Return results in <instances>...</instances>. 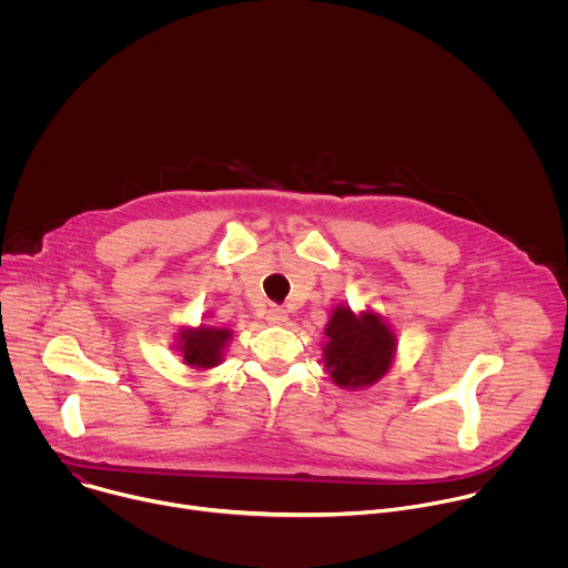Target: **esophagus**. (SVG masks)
I'll use <instances>...</instances> for the list:
<instances>
[{
  "label": "esophagus",
  "instance_id": "1",
  "mask_svg": "<svg viewBox=\"0 0 568 568\" xmlns=\"http://www.w3.org/2000/svg\"><path fill=\"white\" fill-rule=\"evenodd\" d=\"M267 321L272 323V326H283V323L287 321V312L283 307H278V305H272L267 310Z\"/></svg>",
  "mask_w": 568,
  "mask_h": 568
}]
</instances>
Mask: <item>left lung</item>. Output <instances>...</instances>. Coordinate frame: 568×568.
<instances>
[{
    "label": "left lung",
    "mask_w": 568,
    "mask_h": 568,
    "mask_svg": "<svg viewBox=\"0 0 568 568\" xmlns=\"http://www.w3.org/2000/svg\"><path fill=\"white\" fill-rule=\"evenodd\" d=\"M323 364L342 388H364L384 377L393 364L397 339L384 318L371 310L355 314L337 305L326 326Z\"/></svg>",
    "instance_id": "obj_1"
}]
</instances>
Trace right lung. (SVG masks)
Segmentation results:
<instances>
[{
	"label": "right lung",
	"instance_id": "1",
	"mask_svg": "<svg viewBox=\"0 0 568 568\" xmlns=\"http://www.w3.org/2000/svg\"><path fill=\"white\" fill-rule=\"evenodd\" d=\"M229 339H231L229 328H213V326H204L202 323L200 328L180 331L178 351L182 353V357L189 366L213 368L222 362Z\"/></svg>",
	"mask_w": 568,
	"mask_h": 568
}]
</instances>
